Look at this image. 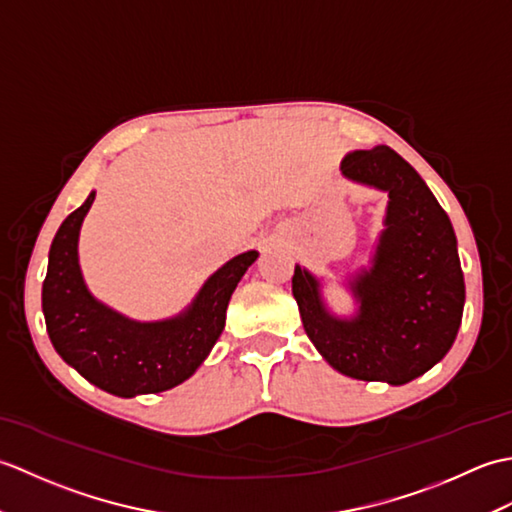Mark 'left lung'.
Returning <instances> with one entry per match:
<instances>
[{"mask_svg": "<svg viewBox=\"0 0 512 512\" xmlns=\"http://www.w3.org/2000/svg\"><path fill=\"white\" fill-rule=\"evenodd\" d=\"M341 176L389 198L369 266L343 281L356 312H332L323 277L299 264L292 295L306 334L336 372L405 385L440 363L458 336L466 297L458 239L436 195L394 149L352 151Z\"/></svg>", "mask_w": 512, "mask_h": 512, "instance_id": "8db88e82", "label": "left lung"}]
</instances>
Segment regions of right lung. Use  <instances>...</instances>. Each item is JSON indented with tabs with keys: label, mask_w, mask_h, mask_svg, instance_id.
I'll list each match as a JSON object with an SVG mask.
<instances>
[{
	"label": "right lung",
	"mask_w": 512,
	"mask_h": 512,
	"mask_svg": "<svg viewBox=\"0 0 512 512\" xmlns=\"http://www.w3.org/2000/svg\"><path fill=\"white\" fill-rule=\"evenodd\" d=\"M96 198L88 195L52 239L41 308L65 363L107 394L134 398L176 387L195 374L220 339L239 279L259 257L246 250L217 268L187 308L169 319L136 321L96 299L79 264V235Z\"/></svg>",
	"instance_id": "obj_1"
}]
</instances>
